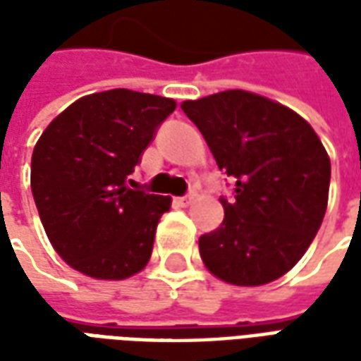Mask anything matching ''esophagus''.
Segmentation results:
<instances>
[{
    "label": "esophagus",
    "mask_w": 361,
    "mask_h": 361,
    "mask_svg": "<svg viewBox=\"0 0 361 361\" xmlns=\"http://www.w3.org/2000/svg\"><path fill=\"white\" fill-rule=\"evenodd\" d=\"M195 199V193L193 191H189L188 195H183V197H178L176 201H178V204H181V207H188V204H191V201Z\"/></svg>",
    "instance_id": "obj_1"
}]
</instances>
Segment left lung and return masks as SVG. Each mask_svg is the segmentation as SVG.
<instances>
[{"label": "left lung", "mask_w": 361, "mask_h": 361, "mask_svg": "<svg viewBox=\"0 0 361 361\" xmlns=\"http://www.w3.org/2000/svg\"><path fill=\"white\" fill-rule=\"evenodd\" d=\"M216 164L235 181L224 220L199 238L204 267L235 286L280 279L323 222L331 160L313 127L265 96L226 90L181 104Z\"/></svg>", "instance_id": "8db88e82"}]
</instances>
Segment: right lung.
I'll return each instance as SVG.
<instances>
[{"instance_id":"obj_1","label":"right lung","mask_w":361,"mask_h":361,"mask_svg":"<svg viewBox=\"0 0 361 361\" xmlns=\"http://www.w3.org/2000/svg\"><path fill=\"white\" fill-rule=\"evenodd\" d=\"M176 102L116 89L79 98L46 127L32 152L30 188L42 226L75 271L121 280L145 269L172 199L129 176Z\"/></svg>"}]
</instances>
